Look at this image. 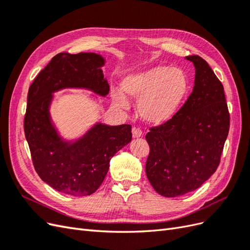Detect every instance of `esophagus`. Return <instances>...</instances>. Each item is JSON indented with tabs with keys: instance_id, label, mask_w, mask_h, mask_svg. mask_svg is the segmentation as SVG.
Returning a JSON list of instances; mask_svg holds the SVG:
<instances>
[{
	"instance_id": "34e87169",
	"label": "esophagus",
	"mask_w": 250,
	"mask_h": 250,
	"mask_svg": "<svg viewBox=\"0 0 250 250\" xmlns=\"http://www.w3.org/2000/svg\"><path fill=\"white\" fill-rule=\"evenodd\" d=\"M142 135H143V131L140 129V128H135V127L132 128V137H133V139L141 138Z\"/></svg>"
}]
</instances>
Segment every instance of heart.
Instances as JSON below:
<instances>
[{
	"mask_svg": "<svg viewBox=\"0 0 250 250\" xmlns=\"http://www.w3.org/2000/svg\"><path fill=\"white\" fill-rule=\"evenodd\" d=\"M121 85L128 97L139 100V112L146 122L161 125L176 115L188 93L190 83L183 70L156 65L128 75ZM111 98L118 107H129L120 90L112 89Z\"/></svg>",
	"mask_w": 250,
	"mask_h": 250,
	"instance_id": "1",
	"label": "heart"
}]
</instances>
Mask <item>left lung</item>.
Wrapping results in <instances>:
<instances>
[{
  "mask_svg": "<svg viewBox=\"0 0 250 250\" xmlns=\"http://www.w3.org/2000/svg\"><path fill=\"white\" fill-rule=\"evenodd\" d=\"M195 66L192 94L168 122L146 134V175L164 197L195 191L216 172L229 130L224 88L206 60L187 56Z\"/></svg>",
  "mask_w": 250,
  "mask_h": 250,
  "instance_id": "8db88e82",
  "label": "left lung"
}]
</instances>
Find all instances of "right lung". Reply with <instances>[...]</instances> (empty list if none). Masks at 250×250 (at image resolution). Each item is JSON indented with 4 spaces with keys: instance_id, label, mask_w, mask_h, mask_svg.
I'll return each mask as SVG.
<instances>
[{
    "instance_id": "right-lung-1",
    "label": "right lung",
    "mask_w": 250,
    "mask_h": 250,
    "mask_svg": "<svg viewBox=\"0 0 250 250\" xmlns=\"http://www.w3.org/2000/svg\"><path fill=\"white\" fill-rule=\"evenodd\" d=\"M104 58L95 53H59L29 87L24 120L26 140L39 176L56 191L86 196L101 186L109 162L130 143L131 126L97 123L76 141H64L53 125V93L62 88H86L102 97L109 92L101 67Z\"/></svg>"
}]
</instances>
